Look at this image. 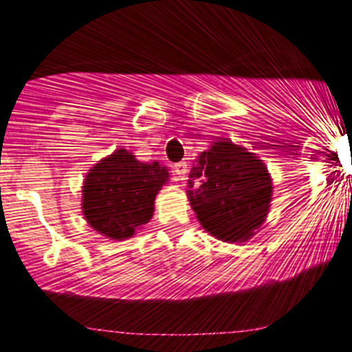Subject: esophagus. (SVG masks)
Instances as JSON below:
<instances>
[{
    "instance_id": "1",
    "label": "esophagus",
    "mask_w": 352,
    "mask_h": 352,
    "mask_svg": "<svg viewBox=\"0 0 352 352\" xmlns=\"http://www.w3.org/2000/svg\"><path fill=\"white\" fill-rule=\"evenodd\" d=\"M187 172H188V167L185 162H179L173 165V177H175V180H185Z\"/></svg>"
}]
</instances>
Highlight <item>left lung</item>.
Segmentation results:
<instances>
[{
	"instance_id": "obj_1",
	"label": "left lung",
	"mask_w": 352,
	"mask_h": 352,
	"mask_svg": "<svg viewBox=\"0 0 352 352\" xmlns=\"http://www.w3.org/2000/svg\"><path fill=\"white\" fill-rule=\"evenodd\" d=\"M188 188L201 227L220 240L245 241L263 223L273 185L258 157L232 142H215L193 164Z\"/></svg>"
}]
</instances>
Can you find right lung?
<instances>
[{"label": "right lung", "instance_id": "obj_1", "mask_svg": "<svg viewBox=\"0 0 352 352\" xmlns=\"http://www.w3.org/2000/svg\"><path fill=\"white\" fill-rule=\"evenodd\" d=\"M159 162L144 164L125 148L100 160L82 187V212L92 228L112 240L135 233L152 218L153 200L167 182Z\"/></svg>", "mask_w": 352, "mask_h": 352}]
</instances>
